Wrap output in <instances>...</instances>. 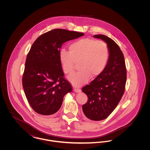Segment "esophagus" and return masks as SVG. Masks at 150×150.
Returning a JSON list of instances; mask_svg holds the SVG:
<instances>
[{
	"label": "esophagus",
	"instance_id": "34e87169",
	"mask_svg": "<svg viewBox=\"0 0 150 150\" xmlns=\"http://www.w3.org/2000/svg\"><path fill=\"white\" fill-rule=\"evenodd\" d=\"M74 91L75 92H76V93H79V92H81V89H78V88H74Z\"/></svg>",
	"mask_w": 150,
	"mask_h": 150
}]
</instances>
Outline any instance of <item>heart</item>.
<instances>
[{"mask_svg": "<svg viewBox=\"0 0 150 150\" xmlns=\"http://www.w3.org/2000/svg\"><path fill=\"white\" fill-rule=\"evenodd\" d=\"M69 52L62 50L59 53V62L65 74H70L74 70L75 62H79L80 71L69 76L73 86H80L86 84L90 78H97L107 67L110 50L107 44L102 40L84 38L72 43Z\"/></svg>", "mask_w": 150, "mask_h": 150, "instance_id": "obj_1", "label": "heart"}]
</instances>
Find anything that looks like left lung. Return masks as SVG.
Listing matches in <instances>:
<instances>
[{
    "instance_id": "obj_1",
    "label": "left lung",
    "mask_w": 150,
    "mask_h": 150,
    "mask_svg": "<svg viewBox=\"0 0 150 150\" xmlns=\"http://www.w3.org/2000/svg\"><path fill=\"white\" fill-rule=\"evenodd\" d=\"M107 43L110 58L103 72L82 88L88 101L82 109L90 120L100 121L106 119L117 106L125 92L127 69L124 57L119 45L104 35H96Z\"/></svg>"
}]
</instances>
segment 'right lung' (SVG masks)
Returning <instances> with one entry per match:
<instances>
[{
  "instance_id": "obj_1",
  "label": "right lung",
  "mask_w": 150,
  "mask_h": 150,
  "mask_svg": "<svg viewBox=\"0 0 150 150\" xmlns=\"http://www.w3.org/2000/svg\"><path fill=\"white\" fill-rule=\"evenodd\" d=\"M84 35L65 29H54L39 36L33 44L25 62L22 86L26 98L38 114H54L64 95L72 91L64 78L59 53L62 44Z\"/></svg>"
}]
</instances>
